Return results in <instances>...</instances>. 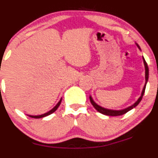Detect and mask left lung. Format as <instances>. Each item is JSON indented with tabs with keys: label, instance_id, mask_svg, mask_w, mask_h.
<instances>
[{
	"label": "left lung",
	"instance_id": "left-lung-1",
	"mask_svg": "<svg viewBox=\"0 0 158 158\" xmlns=\"http://www.w3.org/2000/svg\"><path fill=\"white\" fill-rule=\"evenodd\" d=\"M138 48L140 49V47H138ZM143 60H144V66H145V79H146V82H145V85H144V89H143L142 93H141V97H140V98H138V101H137L136 102H135V104L133 105V106H130V107L127 108V109H124V110H119V111H115V110H109V109H104V108H102V107H101V106H98V105H97L96 103H95V102H94L93 100H92V97L90 96V97H89V98H90L91 103H92V105L94 106V108H95V109H96L97 111H98V112L102 113V114H106V115H109V116L122 115V114H125V113L128 112V111H130V110H131L132 109H134V108H135V107H136V106H138V104H139L140 102H141V99H142L143 95H144V91H145V88H146V84H147L148 80V76H149V69H148V64H147V63H146L145 60H144V58H143Z\"/></svg>",
	"mask_w": 158,
	"mask_h": 158
}]
</instances>
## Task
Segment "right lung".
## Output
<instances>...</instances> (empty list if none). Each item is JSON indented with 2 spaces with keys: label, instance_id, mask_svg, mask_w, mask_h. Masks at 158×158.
Listing matches in <instances>:
<instances>
[{
  "label": "right lung",
  "instance_id": "1",
  "mask_svg": "<svg viewBox=\"0 0 158 158\" xmlns=\"http://www.w3.org/2000/svg\"><path fill=\"white\" fill-rule=\"evenodd\" d=\"M61 101H62V99H60V101L58 103H57V105L55 106V107L53 108V109H52V110H50V111H48V112L45 113V114H41V115H29V116H30V118H44V117H45V116L49 115V114H52V113H53L54 111H56V110L58 109V107H59V106H60V103H61Z\"/></svg>",
  "mask_w": 158,
  "mask_h": 158
}]
</instances>
